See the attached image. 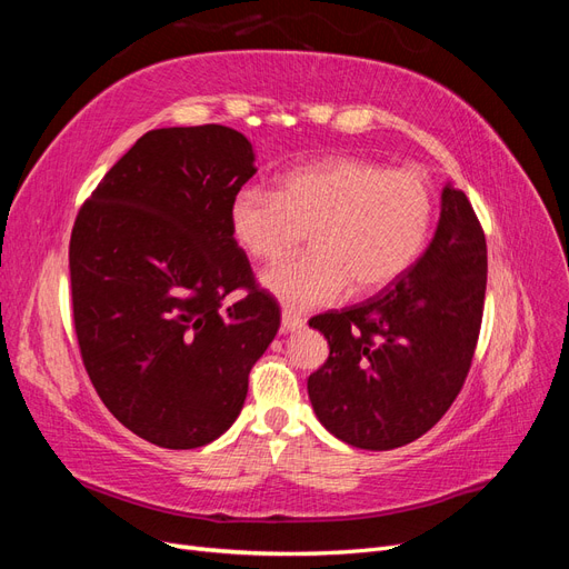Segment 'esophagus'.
Instances as JSON below:
<instances>
[{
  "label": "esophagus",
  "instance_id": "1",
  "mask_svg": "<svg viewBox=\"0 0 569 569\" xmlns=\"http://www.w3.org/2000/svg\"><path fill=\"white\" fill-rule=\"evenodd\" d=\"M306 325V320L299 316V313H295V311H282V332H297V330H301V327Z\"/></svg>",
  "mask_w": 569,
  "mask_h": 569
}]
</instances>
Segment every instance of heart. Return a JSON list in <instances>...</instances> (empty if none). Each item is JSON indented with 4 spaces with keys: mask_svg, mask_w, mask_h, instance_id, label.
Listing matches in <instances>:
<instances>
[{
    "mask_svg": "<svg viewBox=\"0 0 569 569\" xmlns=\"http://www.w3.org/2000/svg\"><path fill=\"white\" fill-rule=\"evenodd\" d=\"M432 182L416 168H387L356 157L299 166L274 192L242 187L230 201V232L258 263L308 251L268 270L261 284L289 311L380 291L418 261L435 226Z\"/></svg>",
    "mask_w": 569,
    "mask_h": 569,
    "instance_id": "heart-1",
    "label": "heart"
}]
</instances>
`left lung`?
Wrapping results in <instances>:
<instances>
[{
    "label": "left lung",
    "mask_w": 569,
    "mask_h": 569,
    "mask_svg": "<svg viewBox=\"0 0 569 569\" xmlns=\"http://www.w3.org/2000/svg\"><path fill=\"white\" fill-rule=\"evenodd\" d=\"M487 291V239L472 203L446 184L427 251L380 295L308 320L330 356L308 377L327 432L356 449L420 439L470 372Z\"/></svg>",
    "instance_id": "left-lung-1"
}]
</instances>
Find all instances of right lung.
Wrapping results in <instances>:
<instances>
[{"mask_svg":"<svg viewBox=\"0 0 569 569\" xmlns=\"http://www.w3.org/2000/svg\"><path fill=\"white\" fill-rule=\"evenodd\" d=\"M256 173L226 126L149 130L76 218L73 322L84 370L130 432L197 449L228 432L249 372L280 327L230 232V201ZM244 288L248 297L224 306Z\"/></svg>","mask_w":569,"mask_h":569,"instance_id":"add662e5","label":"right lung"}]
</instances>
